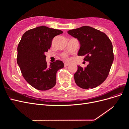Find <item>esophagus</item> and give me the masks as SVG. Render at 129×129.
<instances>
[{"instance_id":"esophagus-1","label":"esophagus","mask_w":129,"mask_h":129,"mask_svg":"<svg viewBox=\"0 0 129 129\" xmlns=\"http://www.w3.org/2000/svg\"><path fill=\"white\" fill-rule=\"evenodd\" d=\"M69 64H70V63H68V62H65V63H64V67H67V66H69Z\"/></svg>"}]
</instances>
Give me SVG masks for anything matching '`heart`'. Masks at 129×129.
<instances>
[{
    "mask_svg": "<svg viewBox=\"0 0 129 129\" xmlns=\"http://www.w3.org/2000/svg\"><path fill=\"white\" fill-rule=\"evenodd\" d=\"M62 57L65 58V59H67V57H68V56L66 54H64L62 55Z\"/></svg>",
    "mask_w": 129,
    "mask_h": 129,
    "instance_id": "1",
    "label": "heart"
}]
</instances>
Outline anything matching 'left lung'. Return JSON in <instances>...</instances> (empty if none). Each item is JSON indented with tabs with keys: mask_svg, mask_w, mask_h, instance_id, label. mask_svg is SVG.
Segmentation results:
<instances>
[{
	"mask_svg": "<svg viewBox=\"0 0 129 129\" xmlns=\"http://www.w3.org/2000/svg\"><path fill=\"white\" fill-rule=\"evenodd\" d=\"M80 44L78 55L85 56L89 64L83 68L77 66L74 75L79 87L88 89L102 84L107 79L114 61L112 43L106 34L90 26H82L68 31Z\"/></svg>",
	"mask_w": 129,
	"mask_h": 129,
	"instance_id": "left-lung-1",
	"label": "left lung"
}]
</instances>
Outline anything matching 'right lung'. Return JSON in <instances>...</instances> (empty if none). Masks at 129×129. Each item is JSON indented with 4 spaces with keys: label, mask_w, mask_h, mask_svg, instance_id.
I'll use <instances>...</instances> for the list:
<instances>
[{
    "label": "right lung",
    "mask_w": 129,
    "mask_h": 129,
    "mask_svg": "<svg viewBox=\"0 0 129 129\" xmlns=\"http://www.w3.org/2000/svg\"><path fill=\"white\" fill-rule=\"evenodd\" d=\"M62 30L39 26L23 34L18 46L17 63L25 80L39 90H47L55 86L56 73L64 67L56 60L47 65L45 53L52 45L53 39Z\"/></svg>",
    "instance_id": "right-lung-1"
}]
</instances>
